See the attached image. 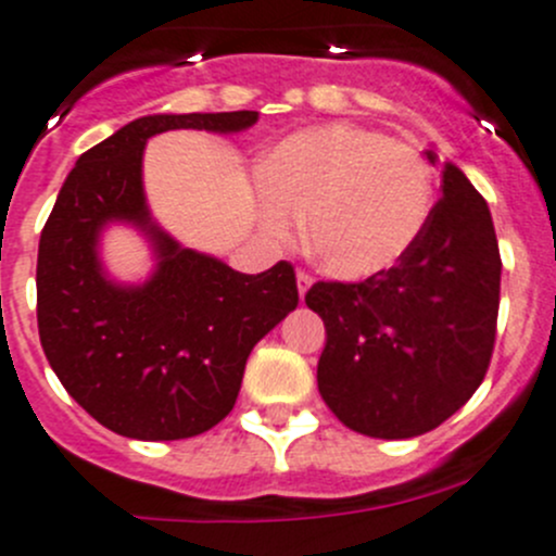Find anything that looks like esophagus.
Masks as SVG:
<instances>
[{"label": "esophagus", "instance_id": "1", "mask_svg": "<svg viewBox=\"0 0 556 556\" xmlns=\"http://www.w3.org/2000/svg\"><path fill=\"white\" fill-rule=\"evenodd\" d=\"M295 282H299V295L304 299V295L309 293V288H312V274L299 271V274H295Z\"/></svg>", "mask_w": 556, "mask_h": 556}]
</instances>
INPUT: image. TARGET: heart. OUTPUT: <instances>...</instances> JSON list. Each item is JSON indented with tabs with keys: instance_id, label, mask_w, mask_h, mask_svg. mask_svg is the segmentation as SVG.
<instances>
[{
	"instance_id": "b5f03b06",
	"label": "heart",
	"mask_w": 556,
	"mask_h": 556,
	"mask_svg": "<svg viewBox=\"0 0 556 556\" xmlns=\"http://www.w3.org/2000/svg\"><path fill=\"white\" fill-rule=\"evenodd\" d=\"M257 182L263 228L288 237L306 212L312 255L346 282L395 268L433 212V174L422 155L350 123L285 137L257 164Z\"/></svg>"
}]
</instances>
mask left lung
<instances>
[{"label":"left lung","mask_w":556,"mask_h":556,"mask_svg":"<svg viewBox=\"0 0 556 556\" xmlns=\"http://www.w3.org/2000/svg\"><path fill=\"white\" fill-rule=\"evenodd\" d=\"M435 164V153L428 150ZM417 247L366 282H317L325 323L317 387L330 412L371 439L439 428L484 382L501 304V250L486 201L454 164Z\"/></svg>","instance_id":"obj_1"}]
</instances>
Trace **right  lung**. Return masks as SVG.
<instances>
[{
  "label": "right lung",
  "instance_id": "1",
  "mask_svg": "<svg viewBox=\"0 0 556 556\" xmlns=\"http://www.w3.org/2000/svg\"><path fill=\"white\" fill-rule=\"evenodd\" d=\"M257 112L144 115L77 159L39 237L37 325L64 390L112 433L177 441L233 408L252 346L299 306L295 271L279 261L239 274L172 239L150 215L142 155L174 128L237 134ZM137 227L156 268L142 286L105 277L106 225Z\"/></svg>",
  "mask_w": 556,
  "mask_h": 556
}]
</instances>
